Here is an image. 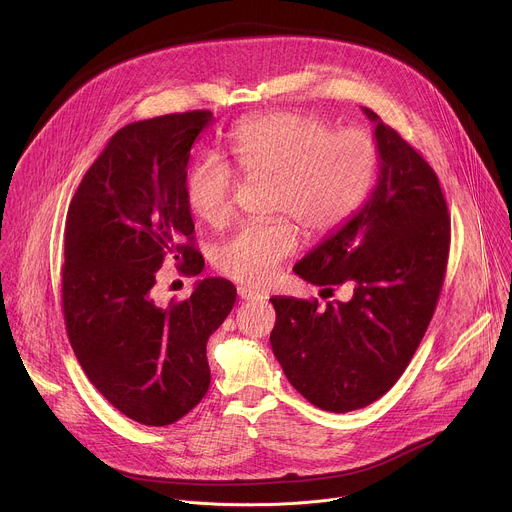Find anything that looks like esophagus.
I'll return each instance as SVG.
<instances>
[{
	"label": "esophagus",
	"instance_id": "1",
	"mask_svg": "<svg viewBox=\"0 0 512 512\" xmlns=\"http://www.w3.org/2000/svg\"><path fill=\"white\" fill-rule=\"evenodd\" d=\"M237 294H239V298L241 300H257L259 298V294H257V291H253L251 287H245V285H241V287H237Z\"/></svg>",
	"mask_w": 512,
	"mask_h": 512
}]
</instances>
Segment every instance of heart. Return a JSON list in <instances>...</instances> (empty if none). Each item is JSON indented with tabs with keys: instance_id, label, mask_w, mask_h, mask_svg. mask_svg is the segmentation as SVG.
<instances>
[{
	"instance_id": "b5f03b06",
	"label": "heart",
	"mask_w": 512,
	"mask_h": 512,
	"mask_svg": "<svg viewBox=\"0 0 512 512\" xmlns=\"http://www.w3.org/2000/svg\"><path fill=\"white\" fill-rule=\"evenodd\" d=\"M229 152L249 180H271V212L289 215L310 237L342 229L369 200L381 166L375 137L358 127L334 129L302 111H275L241 123ZM235 172L221 160L198 162L186 182L190 210L223 227L233 216ZM300 245L289 219L249 223L214 251V267L245 285H267Z\"/></svg>"
}]
</instances>
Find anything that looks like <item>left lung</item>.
I'll use <instances>...</instances> for the list:
<instances>
[{"label":"left lung","mask_w":512,"mask_h":512,"mask_svg":"<svg viewBox=\"0 0 512 512\" xmlns=\"http://www.w3.org/2000/svg\"><path fill=\"white\" fill-rule=\"evenodd\" d=\"M375 121L379 184L354 218L294 271L314 285H350L348 302L271 298V348L287 381L324 411L383 397L403 375L446 277L450 214L433 168L395 129Z\"/></svg>","instance_id":"1"}]
</instances>
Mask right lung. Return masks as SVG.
Instances as JSON below:
<instances>
[{"instance_id": "obj_1", "label": "right lung", "mask_w": 512, "mask_h": 512, "mask_svg": "<svg viewBox=\"0 0 512 512\" xmlns=\"http://www.w3.org/2000/svg\"><path fill=\"white\" fill-rule=\"evenodd\" d=\"M206 109L119 129L70 200L60 271L66 334L97 391L129 419L162 427L208 391V336L231 314L237 289L198 281L188 300H154L166 259L198 275L186 168Z\"/></svg>"}]
</instances>
